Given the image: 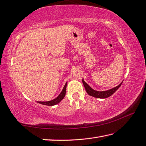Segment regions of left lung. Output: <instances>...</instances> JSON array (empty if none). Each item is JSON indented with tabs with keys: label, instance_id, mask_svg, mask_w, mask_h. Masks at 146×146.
Segmentation results:
<instances>
[{
	"label": "left lung",
	"instance_id": "left-lung-1",
	"mask_svg": "<svg viewBox=\"0 0 146 146\" xmlns=\"http://www.w3.org/2000/svg\"><path fill=\"white\" fill-rule=\"evenodd\" d=\"M82 82L83 84H84L85 90L87 92L88 95L90 96L94 97V98H101V99H105L107 98L108 97L112 96L113 94L115 93L116 91L118 89L119 87L121 86L123 82L121 83L120 84H119L118 86L114 87L111 89H110L108 90H105V91H98L94 90L92 88H91L89 85H88L86 82L84 81V79H82Z\"/></svg>",
	"mask_w": 146,
	"mask_h": 146
}]
</instances>
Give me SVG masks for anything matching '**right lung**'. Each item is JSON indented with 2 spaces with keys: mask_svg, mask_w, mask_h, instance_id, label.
<instances>
[{
  "mask_svg": "<svg viewBox=\"0 0 146 146\" xmlns=\"http://www.w3.org/2000/svg\"><path fill=\"white\" fill-rule=\"evenodd\" d=\"M67 83L68 82L66 83V84L64 86L63 88H62L61 92L59 94V95L56 98H55L53 100H51V101H37V102L40 104H42L43 105H46V106H54V105H56L57 104L59 103V102L64 99V96L66 95V90Z\"/></svg>",
  "mask_w": 146,
  "mask_h": 146,
  "instance_id": "obj_1",
  "label": "right lung"
}]
</instances>
